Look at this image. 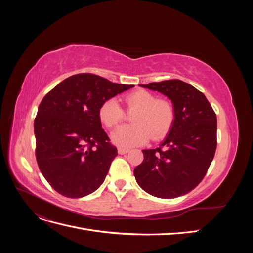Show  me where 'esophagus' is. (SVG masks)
I'll return each instance as SVG.
<instances>
[{
    "instance_id": "obj_1",
    "label": "esophagus",
    "mask_w": 253,
    "mask_h": 253,
    "mask_svg": "<svg viewBox=\"0 0 253 253\" xmlns=\"http://www.w3.org/2000/svg\"><path fill=\"white\" fill-rule=\"evenodd\" d=\"M128 151H129V150H128V149H126V148H118V154L124 155V154H126V153H127Z\"/></svg>"
}]
</instances>
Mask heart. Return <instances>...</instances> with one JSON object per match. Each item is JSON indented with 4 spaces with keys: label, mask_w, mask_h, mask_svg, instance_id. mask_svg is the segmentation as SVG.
<instances>
[{
    "label": "heart",
    "mask_w": 253,
    "mask_h": 253,
    "mask_svg": "<svg viewBox=\"0 0 253 253\" xmlns=\"http://www.w3.org/2000/svg\"><path fill=\"white\" fill-rule=\"evenodd\" d=\"M125 103L128 112H133L131 126H121L112 133V140L120 147H135L152 140H159L170 131L175 111L171 101L156 99L154 94L137 89L127 94ZM125 112L116 99H108L99 108V118L108 127L120 124Z\"/></svg>",
    "instance_id": "heart-1"
}]
</instances>
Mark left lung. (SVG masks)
<instances>
[{
  "label": "left lung",
  "instance_id": "left-lung-1",
  "mask_svg": "<svg viewBox=\"0 0 253 253\" xmlns=\"http://www.w3.org/2000/svg\"><path fill=\"white\" fill-rule=\"evenodd\" d=\"M170 99L175 117L159 148L143 150L135 168L136 181L145 192L175 198L192 191L208 171L216 150L217 119L205 95L178 79L140 84Z\"/></svg>",
  "mask_w": 253,
  "mask_h": 253
}]
</instances>
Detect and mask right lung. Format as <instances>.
<instances>
[{
	"label": "right lung",
	"mask_w": 253,
	"mask_h": 253,
	"mask_svg": "<svg viewBox=\"0 0 253 253\" xmlns=\"http://www.w3.org/2000/svg\"><path fill=\"white\" fill-rule=\"evenodd\" d=\"M133 86L78 74L45 95L34 122L36 158L58 193L80 198L102 185L117 149L102 128L99 108Z\"/></svg>",
	"instance_id": "add662e5"
}]
</instances>
